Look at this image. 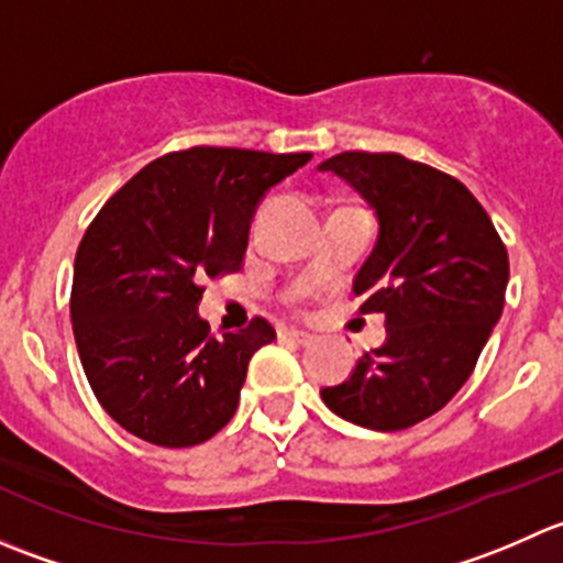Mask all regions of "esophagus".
Wrapping results in <instances>:
<instances>
[{
    "label": "esophagus",
    "mask_w": 563,
    "mask_h": 563,
    "mask_svg": "<svg viewBox=\"0 0 563 563\" xmlns=\"http://www.w3.org/2000/svg\"><path fill=\"white\" fill-rule=\"evenodd\" d=\"M283 338H288L291 343H297V345H313L316 343L313 334L299 332V329H286V332H283Z\"/></svg>",
    "instance_id": "esophagus-1"
}]
</instances>
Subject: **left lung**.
Listing matches in <instances>:
<instances>
[{
	"mask_svg": "<svg viewBox=\"0 0 563 563\" xmlns=\"http://www.w3.org/2000/svg\"><path fill=\"white\" fill-rule=\"evenodd\" d=\"M318 168L349 181L376 212L378 240L354 294L360 313L387 318V343L321 397L360 428L406 430L468 382L501 318L507 247L468 187L439 168L395 152H340Z\"/></svg>",
	"mask_w": 563,
	"mask_h": 563,
	"instance_id": "left-lung-1",
	"label": "left lung"
}]
</instances>
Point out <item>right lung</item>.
<instances>
[{
  "mask_svg": "<svg viewBox=\"0 0 563 563\" xmlns=\"http://www.w3.org/2000/svg\"><path fill=\"white\" fill-rule=\"evenodd\" d=\"M192 146L141 168L89 223L70 318L84 373L108 417L150 444L196 446L234 417L247 362L275 340L266 318L214 338L198 316L207 277L240 272L269 187L310 161Z\"/></svg>",
  "mask_w": 563,
  "mask_h": 563,
  "instance_id": "1",
  "label": "right lung"
}]
</instances>
